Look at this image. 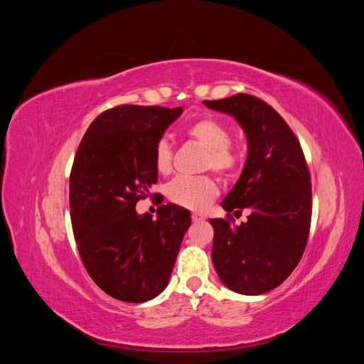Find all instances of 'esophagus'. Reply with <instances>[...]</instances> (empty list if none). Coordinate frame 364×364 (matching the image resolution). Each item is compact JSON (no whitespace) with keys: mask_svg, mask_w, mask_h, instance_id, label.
Masks as SVG:
<instances>
[{"mask_svg":"<svg viewBox=\"0 0 364 364\" xmlns=\"http://www.w3.org/2000/svg\"><path fill=\"white\" fill-rule=\"evenodd\" d=\"M191 220H193L194 223H202V222H205V215L199 214V213H193L191 214Z\"/></svg>","mask_w":364,"mask_h":364,"instance_id":"obj_1","label":"esophagus"}]
</instances>
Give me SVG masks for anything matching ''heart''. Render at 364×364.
<instances>
[{"label": "heart", "mask_w": 364, "mask_h": 364, "mask_svg": "<svg viewBox=\"0 0 364 364\" xmlns=\"http://www.w3.org/2000/svg\"><path fill=\"white\" fill-rule=\"evenodd\" d=\"M186 135L206 149L205 168L230 176L238 164V151L230 146V130L222 121L213 117H202L186 127ZM174 150L167 139H161L155 149V165L162 174L171 171ZM218 196V186L211 176L199 178H178L168 186V197L176 205L199 211Z\"/></svg>", "instance_id": "1"}]
</instances>
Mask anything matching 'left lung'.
Masks as SVG:
<instances>
[{
    "label": "left lung",
    "mask_w": 364,
    "mask_h": 364,
    "mask_svg": "<svg viewBox=\"0 0 364 364\" xmlns=\"http://www.w3.org/2000/svg\"><path fill=\"white\" fill-rule=\"evenodd\" d=\"M237 119L247 139L245 168L222 206L247 222L211 218V258L229 290L257 296L277 289L299 264L311 223V183L299 141L284 118L257 97L205 100Z\"/></svg>",
    "instance_id": "obj_1"
}]
</instances>
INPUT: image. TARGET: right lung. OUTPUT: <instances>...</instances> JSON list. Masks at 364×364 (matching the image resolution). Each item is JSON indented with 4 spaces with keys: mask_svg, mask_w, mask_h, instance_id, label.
I'll use <instances>...</instances> for the list:
<instances>
[{
    "mask_svg": "<svg viewBox=\"0 0 364 364\" xmlns=\"http://www.w3.org/2000/svg\"><path fill=\"white\" fill-rule=\"evenodd\" d=\"M182 107L124 105L98 115L70 176L73 232L85 269L109 296L146 302L167 287L191 226L188 209L161 205L156 220L136 202L158 182L155 149Z\"/></svg>",
    "mask_w": 364,
    "mask_h": 364,
    "instance_id": "add662e5",
    "label": "right lung"
}]
</instances>
